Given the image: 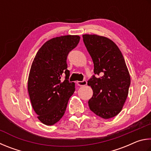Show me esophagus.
<instances>
[{
  "mask_svg": "<svg viewBox=\"0 0 151 151\" xmlns=\"http://www.w3.org/2000/svg\"><path fill=\"white\" fill-rule=\"evenodd\" d=\"M77 83L79 86H84L87 85V81L86 80H83L81 81H78Z\"/></svg>",
  "mask_w": 151,
  "mask_h": 151,
  "instance_id": "1",
  "label": "esophagus"
}]
</instances>
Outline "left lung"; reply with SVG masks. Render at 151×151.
Segmentation results:
<instances>
[{"label": "left lung", "mask_w": 151, "mask_h": 151, "mask_svg": "<svg viewBox=\"0 0 151 151\" xmlns=\"http://www.w3.org/2000/svg\"><path fill=\"white\" fill-rule=\"evenodd\" d=\"M83 40L94 64V73L88 81L93 89L89 109L104 119L122 110L128 96L131 78L125 59L111 40L96 34H84Z\"/></svg>", "instance_id": "left-lung-1"}]
</instances>
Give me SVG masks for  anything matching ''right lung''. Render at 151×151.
<instances>
[{"label": "right lung", "mask_w": 151, "mask_h": 151, "mask_svg": "<svg viewBox=\"0 0 151 151\" xmlns=\"http://www.w3.org/2000/svg\"><path fill=\"white\" fill-rule=\"evenodd\" d=\"M80 37L67 35L54 38L43 44L32 63L28 80L30 101L38 119L53 125L64 115L75 83L69 81L68 55L78 46ZM65 74V80L60 78Z\"/></svg>", "instance_id": "add662e5"}]
</instances>
